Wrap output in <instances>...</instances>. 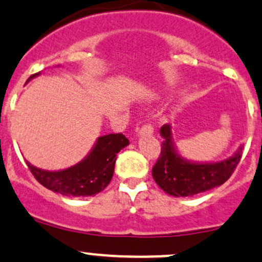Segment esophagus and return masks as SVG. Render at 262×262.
Returning a JSON list of instances; mask_svg holds the SVG:
<instances>
[{"label": "esophagus", "mask_w": 262, "mask_h": 262, "mask_svg": "<svg viewBox=\"0 0 262 262\" xmlns=\"http://www.w3.org/2000/svg\"><path fill=\"white\" fill-rule=\"evenodd\" d=\"M150 136V134H153V126L150 125V124H145V125H143L142 128L138 130V136Z\"/></svg>", "instance_id": "obj_1"}]
</instances>
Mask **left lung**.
I'll list each match as a JSON object with an SVG mask.
<instances>
[{
  "instance_id": "obj_1",
  "label": "left lung",
  "mask_w": 262,
  "mask_h": 262,
  "mask_svg": "<svg viewBox=\"0 0 262 262\" xmlns=\"http://www.w3.org/2000/svg\"><path fill=\"white\" fill-rule=\"evenodd\" d=\"M163 138L161 157L154 164L152 176L156 183L169 196L191 197L224 184L241 159L244 145L226 159L217 162H196L184 158L173 139L172 126L159 130Z\"/></svg>"
}]
</instances>
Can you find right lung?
<instances>
[{"label": "right lung", "mask_w": 262, "mask_h": 262, "mask_svg": "<svg viewBox=\"0 0 262 262\" xmlns=\"http://www.w3.org/2000/svg\"><path fill=\"white\" fill-rule=\"evenodd\" d=\"M36 73L27 79L36 78ZM129 144L123 134L99 137L90 152L79 163L60 170H46L26 161L34 177L52 192L62 196L89 197L103 191L112 181L117 154Z\"/></svg>", "instance_id": "right-lung-1"}]
</instances>
